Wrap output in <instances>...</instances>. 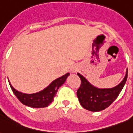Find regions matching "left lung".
<instances>
[{"label":"left lung","instance_id":"1","mask_svg":"<svg viewBox=\"0 0 133 133\" xmlns=\"http://www.w3.org/2000/svg\"><path fill=\"white\" fill-rule=\"evenodd\" d=\"M78 75L81 81V86L77 91V96L81 105L88 110L98 112L107 108L117 98L127 81L128 70L125 78L120 84L114 88L106 89L93 86L80 73H78Z\"/></svg>","mask_w":133,"mask_h":133}]
</instances>
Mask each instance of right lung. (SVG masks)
I'll return each instance as SVG.
<instances>
[{
    "mask_svg": "<svg viewBox=\"0 0 133 133\" xmlns=\"http://www.w3.org/2000/svg\"><path fill=\"white\" fill-rule=\"evenodd\" d=\"M69 75V73H66L62 77L57 78L56 80L52 81L46 88L33 94H25L18 92L15 88H13L10 83L9 84L13 93L23 105L35 108H41L48 107L52 103L58 92V88L65 82Z\"/></svg>",
    "mask_w": 133,
    "mask_h": 133,
    "instance_id": "obj_1",
    "label": "right lung"
}]
</instances>
